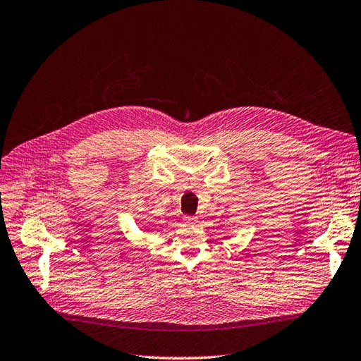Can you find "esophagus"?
I'll list each match as a JSON object with an SVG mask.
<instances>
[{"label":"esophagus","instance_id":"34e87169","mask_svg":"<svg viewBox=\"0 0 361 361\" xmlns=\"http://www.w3.org/2000/svg\"><path fill=\"white\" fill-rule=\"evenodd\" d=\"M183 219L186 221L188 224H195V222H197V218H195V216H184Z\"/></svg>","mask_w":361,"mask_h":361}]
</instances>
